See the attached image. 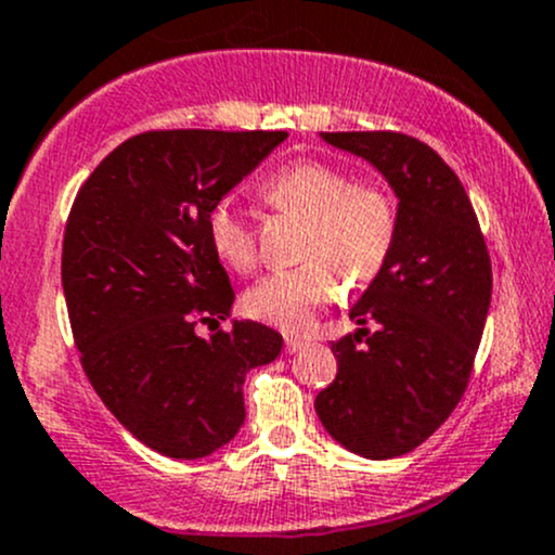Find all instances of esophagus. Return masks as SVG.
<instances>
[{
  "instance_id": "1",
  "label": "esophagus",
  "mask_w": 555,
  "mask_h": 555,
  "mask_svg": "<svg viewBox=\"0 0 555 555\" xmlns=\"http://www.w3.org/2000/svg\"><path fill=\"white\" fill-rule=\"evenodd\" d=\"M302 348H306V340H302V337H287V340H284V351L287 353H297L302 351Z\"/></svg>"
}]
</instances>
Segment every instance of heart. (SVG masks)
Instances as JSON below:
<instances>
[{"label": "heart", "mask_w": 555, "mask_h": 555, "mask_svg": "<svg viewBox=\"0 0 555 555\" xmlns=\"http://www.w3.org/2000/svg\"><path fill=\"white\" fill-rule=\"evenodd\" d=\"M262 194L311 220L302 247L308 262L268 273L244 297V308L284 332H306L319 308L343 293V276L359 287L383 271L399 229L396 204L385 191L356 185L351 175L322 162L284 167L262 183ZM207 236L215 255L236 271L258 260L253 223L231 196L209 209Z\"/></svg>", "instance_id": "1"}]
</instances>
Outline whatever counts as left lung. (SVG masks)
<instances>
[{
	"instance_id": "obj_1",
	"label": "left lung",
	"mask_w": 555,
	"mask_h": 555,
	"mask_svg": "<svg viewBox=\"0 0 555 555\" xmlns=\"http://www.w3.org/2000/svg\"><path fill=\"white\" fill-rule=\"evenodd\" d=\"M393 189L396 242L332 343L337 377L317 396L326 434L370 460L423 444L468 388L492 300L487 244L452 167L401 132H322ZM373 330L366 331L365 324Z\"/></svg>"
}]
</instances>
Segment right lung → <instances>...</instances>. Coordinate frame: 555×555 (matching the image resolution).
Masks as SVG:
<instances>
[{"label":"right lung","mask_w":555,"mask_h":555,"mask_svg":"<svg viewBox=\"0 0 555 555\" xmlns=\"http://www.w3.org/2000/svg\"><path fill=\"white\" fill-rule=\"evenodd\" d=\"M287 132L156 130L125 140L74 199L63 295L81 366L138 441L175 460L218 452L244 423V377L282 335L231 317L207 215ZM204 323L212 336H199Z\"/></svg>","instance_id":"add662e5"}]
</instances>
